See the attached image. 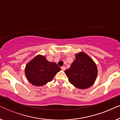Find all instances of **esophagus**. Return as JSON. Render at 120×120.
I'll use <instances>...</instances> for the list:
<instances>
[{
  "instance_id": "1",
  "label": "esophagus",
  "mask_w": 120,
  "mask_h": 120,
  "mask_svg": "<svg viewBox=\"0 0 120 120\" xmlns=\"http://www.w3.org/2000/svg\"><path fill=\"white\" fill-rule=\"evenodd\" d=\"M61 68V70H63V71H65V70H66V67H65V66H62Z\"/></svg>"
}]
</instances>
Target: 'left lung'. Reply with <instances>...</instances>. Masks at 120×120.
Listing matches in <instances>:
<instances>
[{"mask_svg":"<svg viewBox=\"0 0 120 120\" xmlns=\"http://www.w3.org/2000/svg\"><path fill=\"white\" fill-rule=\"evenodd\" d=\"M76 60L70 68L65 70L70 83L79 89H87L96 79L98 69L94 61L85 52L76 54Z\"/></svg>","mask_w":120,"mask_h":120,"instance_id":"left-lung-1","label":"left lung"}]
</instances>
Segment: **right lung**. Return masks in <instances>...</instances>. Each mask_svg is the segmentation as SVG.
<instances>
[{
	"label": "right lung",
	"instance_id": "obj_1",
	"mask_svg": "<svg viewBox=\"0 0 120 120\" xmlns=\"http://www.w3.org/2000/svg\"><path fill=\"white\" fill-rule=\"evenodd\" d=\"M61 68L55 63L49 62L45 56L38 55L26 65L25 72L28 81L36 86H42L53 79Z\"/></svg>",
	"mask_w": 120,
	"mask_h": 120
}]
</instances>
